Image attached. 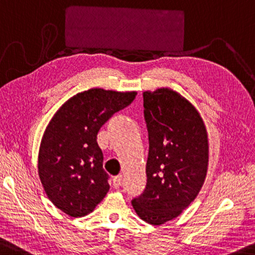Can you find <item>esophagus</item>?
<instances>
[{
    "instance_id": "esophagus-1",
    "label": "esophagus",
    "mask_w": 255,
    "mask_h": 255,
    "mask_svg": "<svg viewBox=\"0 0 255 255\" xmlns=\"http://www.w3.org/2000/svg\"><path fill=\"white\" fill-rule=\"evenodd\" d=\"M122 185V176L118 175L113 178V186L115 189H119Z\"/></svg>"
}]
</instances>
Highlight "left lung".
<instances>
[{
	"mask_svg": "<svg viewBox=\"0 0 255 255\" xmlns=\"http://www.w3.org/2000/svg\"><path fill=\"white\" fill-rule=\"evenodd\" d=\"M149 152L147 185L131 205L142 220L161 225L195 201L204 184L209 140L201 114L170 88L143 92Z\"/></svg>",
	"mask_w": 255,
	"mask_h": 255,
	"instance_id": "left-lung-1",
	"label": "left lung"
}]
</instances>
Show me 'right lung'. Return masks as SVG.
Wrapping results in <instances>:
<instances>
[{"instance_id": "1", "label": "right lung", "mask_w": 255, "mask_h": 255, "mask_svg": "<svg viewBox=\"0 0 255 255\" xmlns=\"http://www.w3.org/2000/svg\"><path fill=\"white\" fill-rule=\"evenodd\" d=\"M136 94L91 88L67 100L47 125L39 147L38 175L50 201L66 215H88L110 190L97 135Z\"/></svg>"}]
</instances>
